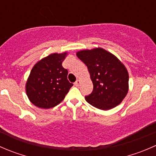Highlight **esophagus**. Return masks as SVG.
I'll return each instance as SVG.
<instances>
[{
  "label": "esophagus",
  "mask_w": 156,
  "mask_h": 156,
  "mask_svg": "<svg viewBox=\"0 0 156 156\" xmlns=\"http://www.w3.org/2000/svg\"><path fill=\"white\" fill-rule=\"evenodd\" d=\"M80 84H81V81H80V80H77V81L75 82V86H79Z\"/></svg>",
  "instance_id": "1"
}]
</instances>
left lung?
I'll list each match as a JSON object with an SVG mask.
<instances>
[{
    "label": "left lung",
    "mask_w": 156,
    "mask_h": 156,
    "mask_svg": "<svg viewBox=\"0 0 156 156\" xmlns=\"http://www.w3.org/2000/svg\"><path fill=\"white\" fill-rule=\"evenodd\" d=\"M77 56L87 66L94 85L86 96L88 103L101 110L120 104L128 92L129 76L124 64L103 48L78 51Z\"/></svg>",
    "instance_id": "1"
}]
</instances>
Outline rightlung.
Returning <instances> with one entry per match:
<instances>
[{"instance_id": "obj_1", "label": "right lung", "mask_w": 156, "mask_h": 156, "mask_svg": "<svg viewBox=\"0 0 156 156\" xmlns=\"http://www.w3.org/2000/svg\"><path fill=\"white\" fill-rule=\"evenodd\" d=\"M67 55L52 53L33 66L26 84V94L37 107L50 108L65 98L73 84L68 81V71L62 63Z\"/></svg>"}]
</instances>
